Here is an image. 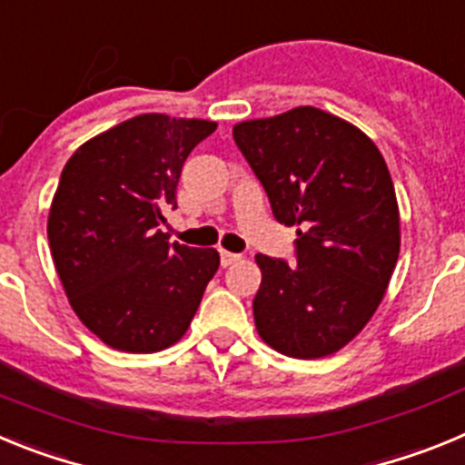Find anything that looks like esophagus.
Here are the masks:
<instances>
[{
    "label": "esophagus",
    "mask_w": 465,
    "mask_h": 465,
    "mask_svg": "<svg viewBox=\"0 0 465 465\" xmlns=\"http://www.w3.org/2000/svg\"><path fill=\"white\" fill-rule=\"evenodd\" d=\"M237 261H242L240 253H232V252H225V249H221V265H223V268H228V265H235Z\"/></svg>",
    "instance_id": "34e87169"
}]
</instances>
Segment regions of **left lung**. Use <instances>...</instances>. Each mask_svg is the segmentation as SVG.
Wrapping results in <instances>:
<instances>
[{
    "label": "left lung",
    "instance_id": "1",
    "mask_svg": "<svg viewBox=\"0 0 465 465\" xmlns=\"http://www.w3.org/2000/svg\"><path fill=\"white\" fill-rule=\"evenodd\" d=\"M274 219L298 225V265L258 253L256 331L291 359H323L371 322L401 253V213L380 149L316 106L232 127Z\"/></svg>",
    "mask_w": 465,
    "mask_h": 465
}]
</instances>
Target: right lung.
<instances>
[{"mask_svg": "<svg viewBox=\"0 0 465 465\" xmlns=\"http://www.w3.org/2000/svg\"><path fill=\"white\" fill-rule=\"evenodd\" d=\"M213 121L142 114L88 139L67 160L48 212L53 262L69 305L111 349L163 351L186 335L216 249L170 244L188 153Z\"/></svg>", "mask_w": 465, "mask_h": 465, "instance_id": "1", "label": "right lung"}]
</instances>
